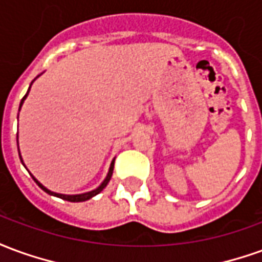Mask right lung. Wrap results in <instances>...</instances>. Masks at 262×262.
<instances>
[{"label":"right lung","mask_w":262,"mask_h":262,"mask_svg":"<svg viewBox=\"0 0 262 262\" xmlns=\"http://www.w3.org/2000/svg\"><path fill=\"white\" fill-rule=\"evenodd\" d=\"M35 81V80H33ZM32 81V82H33ZM32 82H31V85H32ZM29 90H31V86H29ZM29 90H28V92H26V95L24 98H22V101H20L19 103V111L20 108H22V105H24V101L26 99V97H28V94H29ZM16 142H18V136H16ZM19 150V148H18ZM19 159L20 161H22V164H24V160H22V157H20V153H19ZM114 164H115V160H112V163H111V167H109V171H108V174H106V177H105V180L102 181V184L99 185L98 188H95V189H92V191H90V192H84V193H77V195H64V193H57V192H53V191H50V189H48V188L45 187V185H42L40 182L37 181L36 178L35 177L32 176V178L35 180V182H36L37 185L39 187L42 188L43 191L46 193H49V195H53V196H57V198H61V199H64V201H69V202H84V201H88V199H91L92 196H95V195H98V193L101 192L102 191L103 188L106 187L108 185V182L109 180H111V177H112V172H114ZM25 165V164H24Z\"/></svg>","instance_id":"obj_1"}]
</instances>
